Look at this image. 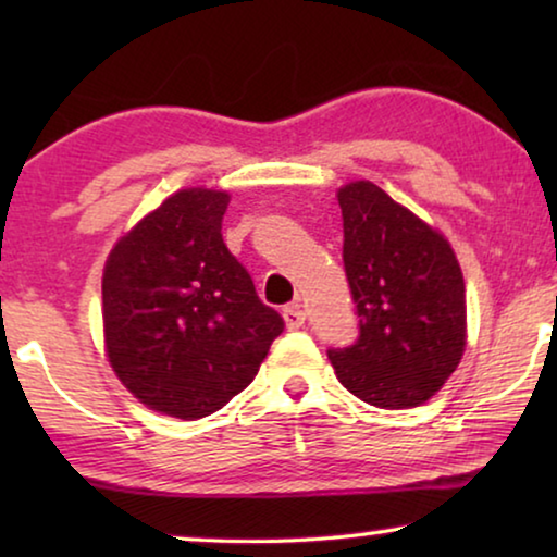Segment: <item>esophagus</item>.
Listing matches in <instances>:
<instances>
[{"mask_svg":"<svg viewBox=\"0 0 557 557\" xmlns=\"http://www.w3.org/2000/svg\"><path fill=\"white\" fill-rule=\"evenodd\" d=\"M304 319H307V314H304L301 304H288L284 309V322L288 330H299V326H304Z\"/></svg>","mask_w":557,"mask_h":557,"instance_id":"1","label":"esophagus"}]
</instances>
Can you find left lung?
<instances>
[{"mask_svg": "<svg viewBox=\"0 0 557 557\" xmlns=\"http://www.w3.org/2000/svg\"><path fill=\"white\" fill-rule=\"evenodd\" d=\"M337 200L360 337L326 355L360 400L416 408L451 377L467 345L459 261L444 235L372 182H349Z\"/></svg>", "mask_w": 557, "mask_h": 557, "instance_id": "1", "label": "left lung"}]
</instances>
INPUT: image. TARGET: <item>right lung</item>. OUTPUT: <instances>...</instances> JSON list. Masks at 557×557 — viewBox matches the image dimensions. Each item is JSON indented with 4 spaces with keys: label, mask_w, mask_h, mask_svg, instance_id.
Segmentation results:
<instances>
[{
    "label": "right lung",
    "mask_w": 557,
    "mask_h": 557,
    "mask_svg": "<svg viewBox=\"0 0 557 557\" xmlns=\"http://www.w3.org/2000/svg\"><path fill=\"white\" fill-rule=\"evenodd\" d=\"M231 197L180 189L113 246L103 269L106 355L144 406L195 421L253 383L284 332L223 240Z\"/></svg>",
    "instance_id": "right-lung-1"
}]
</instances>
